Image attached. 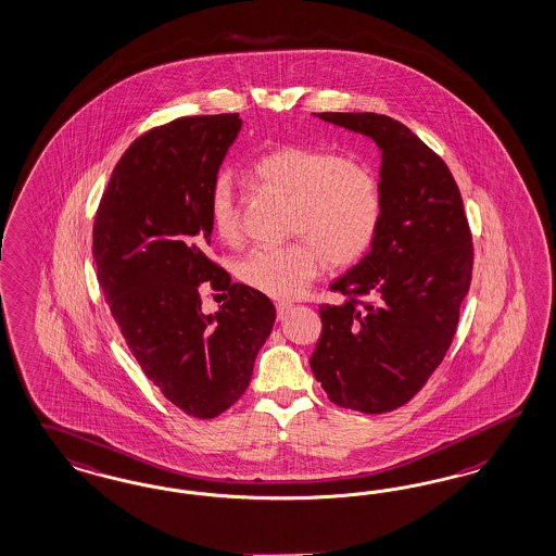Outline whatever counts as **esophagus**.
<instances>
[{
  "label": "esophagus",
  "mask_w": 556,
  "mask_h": 556,
  "mask_svg": "<svg viewBox=\"0 0 556 556\" xmlns=\"http://www.w3.org/2000/svg\"><path fill=\"white\" fill-rule=\"evenodd\" d=\"M291 309H293V306H291V304H286V302H279V304H277V318H279V320H283V318L288 316Z\"/></svg>",
  "instance_id": "esophagus-1"
}]
</instances>
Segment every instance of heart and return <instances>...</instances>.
Returning <instances> with one entry per match:
<instances>
[{
	"instance_id": "obj_1",
	"label": "heart",
	"mask_w": 556,
	"mask_h": 556,
	"mask_svg": "<svg viewBox=\"0 0 556 556\" xmlns=\"http://www.w3.org/2000/svg\"><path fill=\"white\" fill-rule=\"evenodd\" d=\"M250 176L288 197V231L304 236L250 250L236 265L238 279L250 289L275 300L298 298L320 273L323 254L330 265L343 267L374 247L382 228V185L362 162L326 148L286 143L254 157ZM210 219L224 242L238 240V203L228 176L211 185Z\"/></svg>"
}]
</instances>
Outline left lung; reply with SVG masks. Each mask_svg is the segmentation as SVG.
I'll return each instance as SVG.
<instances>
[{
    "label": "left lung",
    "instance_id": "1",
    "mask_svg": "<svg viewBox=\"0 0 556 556\" xmlns=\"http://www.w3.org/2000/svg\"><path fill=\"white\" fill-rule=\"evenodd\" d=\"M371 137L380 152L382 228L371 250L330 289L309 357L328 399L359 413L408 403L445 357L472 279V233L445 162L403 123L376 113H320Z\"/></svg>",
    "mask_w": 556,
    "mask_h": 556
}]
</instances>
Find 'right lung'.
<instances>
[{
	"mask_svg": "<svg viewBox=\"0 0 556 556\" xmlns=\"http://www.w3.org/2000/svg\"><path fill=\"white\" fill-rule=\"evenodd\" d=\"M242 121L182 116L137 137L100 199L92 254L98 283L129 351L160 392L197 419L228 410L249 388L275 306L205 254L210 191ZM229 291L215 315L198 286Z\"/></svg>",
	"mask_w": 556,
	"mask_h": 556,
	"instance_id": "obj_1",
	"label": "right lung"
}]
</instances>
